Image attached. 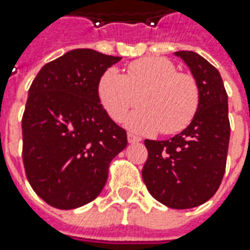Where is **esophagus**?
Wrapping results in <instances>:
<instances>
[{
  "instance_id": "34e87169",
  "label": "esophagus",
  "mask_w": 250,
  "mask_h": 250,
  "mask_svg": "<svg viewBox=\"0 0 250 250\" xmlns=\"http://www.w3.org/2000/svg\"><path fill=\"white\" fill-rule=\"evenodd\" d=\"M128 142H129L130 145H133V143H139V142H142V139H140L139 136H135V135H128Z\"/></svg>"
}]
</instances>
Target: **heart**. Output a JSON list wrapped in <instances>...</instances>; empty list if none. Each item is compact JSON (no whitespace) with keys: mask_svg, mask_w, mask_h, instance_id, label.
Returning <instances> with one entry per match:
<instances>
[{"mask_svg":"<svg viewBox=\"0 0 250 250\" xmlns=\"http://www.w3.org/2000/svg\"><path fill=\"white\" fill-rule=\"evenodd\" d=\"M97 93L111 118L120 122L125 114L143 104L125 120L132 132L177 133L192 121L199 104V89L192 75L177 72L167 58L151 57L135 61L124 75L110 68L101 75Z\"/></svg>","mask_w":250,"mask_h":250,"instance_id":"obj_1","label":"heart"}]
</instances>
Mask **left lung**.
Wrapping results in <instances>:
<instances>
[{
  "instance_id": "8db88e82",
  "label": "left lung",
  "mask_w": 250,
  "mask_h": 250,
  "mask_svg": "<svg viewBox=\"0 0 250 250\" xmlns=\"http://www.w3.org/2000/svg\"><path fill=\"white\" fill-rule=\"evenodd\" d=\"M187 63L199 89L197 110L182 132L145 140L149 157L142 177L150 195L171 208H192L217 192L229 143L228 96L216 68L193 51L174 53Z\"/></svg>"
}]
</instances>
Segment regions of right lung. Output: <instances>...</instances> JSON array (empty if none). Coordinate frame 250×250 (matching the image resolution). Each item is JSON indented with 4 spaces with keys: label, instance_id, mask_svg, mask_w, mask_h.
<instances>
[{
    "label": "right lung",
    "instance_id": "right-lung-1",
    "mask_svg": "<svg viewBox=\"0 0 250 250\" xmlns=\"http://www.w3.org/2000/svg\"><path fill=\"white\" fill-rule=\"evenodd\" d=\"M121 57L78 48L45 63L29 89L22 133L26 177L45 203L81 207L100 195L126 132L101 105V75Z\"/></svg>",
    "mask_w": 250,
    "mask_h": 250
}]
</instances>
